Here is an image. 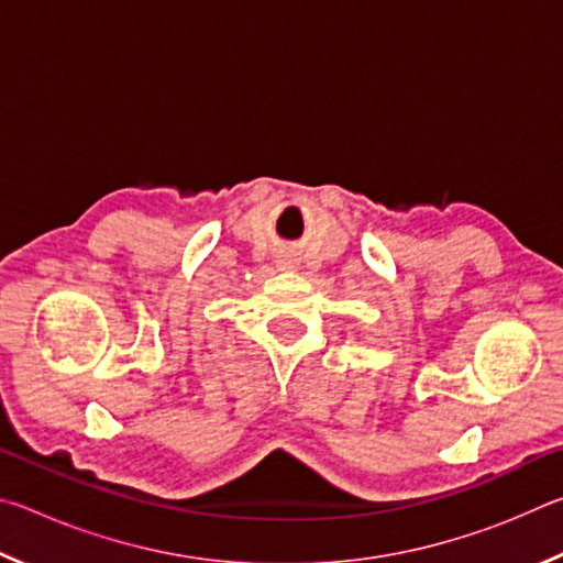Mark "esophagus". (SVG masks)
Instances as JSON below:
<instances>
[{
  "instance_id": "34e87169",
  "label": "esophagus",
  "mask_w": 563,
  "mask_h": 563,
  "mask_svg": "<svg viewBox=\"0 0 563 563\" xmlns=\"http://www.w3.org/2000/svg\"><path fill=\"white\" fill-rule=\"evenodd\" d=\"M278 268H295V258L290 253H285L278 258Z\"/></svg>"
}]
</instances>
